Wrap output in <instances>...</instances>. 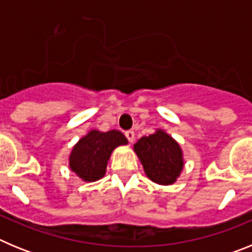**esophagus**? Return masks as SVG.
I'll use <instances>...</instances> for the list:
<instances>
[{
  "mask_svg": "<svg viewBox=\"0 0 252 252\" xmlns=\"http://www.w3.org/2000/svg\"><path fill=\"white\" fill-rule=\"evenodd\" d=\"M125 136H126V139L128 140V142H132L133 139H135V132H133L132 130H127L126 132H125Z\"/></svg>",
  "mask_w": 252,
  "mask_h": 252,
  "instance_id": "1",
  "label": "esophagus"
}]
</instances>
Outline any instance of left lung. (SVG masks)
I'll return each instance as SVG.
<instances>
[{
  "label": "left lung",
  "instance_id": "obj_1",
  "mask_svg": "<svg viewBox=\"0 0 252 252\" xmlns=\"http://www.w3.org/2000/svg\"><path fill=\"white\" fill-rule=\"evenodd\" d=\"M146 175L158 184H173L183 168L182 150L164 131L144 136L133 146Z\"/></svg>",
  "mask_w": 252,
  "mask_h": 252
}]
</instances>
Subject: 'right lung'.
Here are the masks:
<instances>
[{
	"mask_svg": "<svg viewBox=\"0 0 252 252\" xmlns=\"http://www.w3.org/2000/svg\"><path fill=\"white\" fill-rule=\"evenodd\" d=\"M125 144H127V140L120 131L92 130L74 146L69 165L86 182L98 180L106 173L107 161L113 149Z\"/></svg>",
	"mask_w": 252,
	"mask_h": 252,
	"instance_id": "1",
	"label": "right lung"
}]
</instances>
